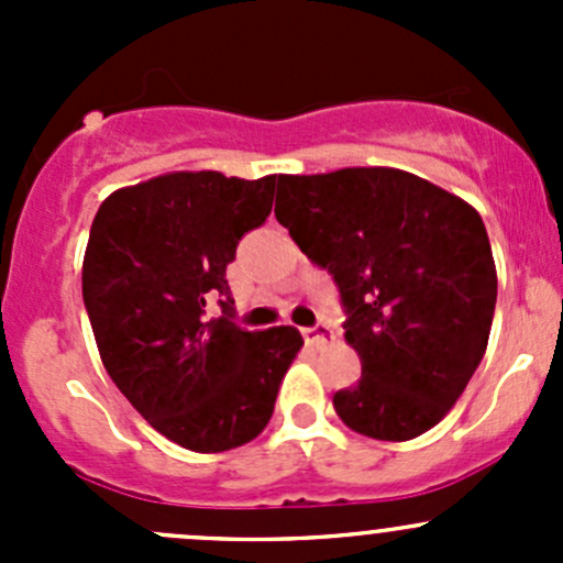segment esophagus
Segmentation results:
<instances>
[{"mask_svg": "<svg viewBox=\"0 0 563 563\" xmlns=\"http://www.w3.org/2000/svg\"><path fill=\"white\" fill-rule=\"evenodd\" d=\"M302 334L310 345H327L334 340V329L329 323H316V327L302 329Z\"/></svg>", "mask_w": 563, "mask_h": 563, "instance_id": "34e87169", "label": "esophagus"}]
</instances>
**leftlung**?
<instances>
[{
	"instance_id": "1",
	"label": "left lung",
	"mask_w": 563,
	"mask_h": 563,
	"mask_svg": "<svg viewBox=\"0 0 563 563\" xmlns=\"http://www.w3.org/2000/svg\"><path fill=\"white\" fill-rule=\"evenodd\" d=\"M277 223L327 266L362 378L334 391L338 417L378 441L428 433L485 356L496 261L468 201L400 168H340L277 181Z\"/></svg>"
}]
</instances>
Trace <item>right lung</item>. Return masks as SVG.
I'll list each match as a JSON object with an SVG mask.
<instances>
[{"instance_id":"add662e5","label":"right lung","mask_w":563,"mask_h":563,"mask_svg":"<svg viewBox=\"0 0 563 563\" xmlns=\"http://www.w3.org/2000/svg\"><path fill=\"white\" fill-rule=\"evenodd\" d=\"M280 176L172 172L119 187L100 203L81 288L108 376L161 435L190 452L253 441L302 349L294 327L245 332L225 266L272 212Z\"/></svg>"}]
</instances>
